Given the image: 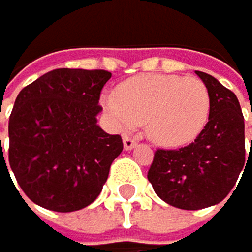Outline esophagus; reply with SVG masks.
<instances>
[{
	"label": "esophagus",
	"instance_id": "obj_1",
	"mask_svg": "<svg viewBox=\"0 0 252 252\" xmlns=\"http://www.w3.org/2000/svg\"><path fill=\"white\" fill-rule=\"evenodd\" d=\"M135 145H137V140L134 139V137L127 135V134H125V135H123V147H125V150H126V151L132 150Z\"/></svg>",
	"mask_w": 252,
	"mask_h": 252
}]
</instances>
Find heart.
<instances>
[{
	"mask_svg": "<svg viewBox=\"0 0 252 252\" xmlns=\"http://www.w3.org/2000/svg\"><path fill=\"white\" fill-rule=\"evenodd\" d=\"M118 127L145 123L147 135L159 147L178 148L203 131L210 115V94L200 79L148 74L123 82L117 94L101 97Z\"/></svg>",
	"mask_w": 252,
	"mask_h": 252,
	"instance_id": "1",
	"label": "heart"
}]
</instances>
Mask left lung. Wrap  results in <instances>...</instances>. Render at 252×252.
Here are the masks:
<instances>
[{
	"instance_id": "1",
	"label": "left lung",
	"mask_w": 252,
	"mask_h": 252,
	"mask_svg": "<svg viewBox=\"0 0 252 252\" xmlns=\"http://www.w3.org/2000/svg\"><path fill=\"white\" fill-rule=\"evenodd\" d=\"M195 74L210 94L208 123L188 147L158 150L148 170L158 197L181 210H200L224 200L245 165V120L237 96L213 75Z\"/></svg>"
}]
</instances>
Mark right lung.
<instances>
[{
    "label": "right lung",
    "instance_id": "1",
    "mask_svg": "<svg viewBox=\"0 0 252 252\" xmlns=\"http://www.w3.org/2000/svg\"><path fill=\"white\" fill-rule=\"evenodd\" d=\"M110 77L107 71L55 69L18 93L9 118V164L36 205L67 213L101 194L123 151L121 137L97 125L99 96ZM1 164L7 170L2 151Z\"/></svg>",
    "mask_w": 252,
    "mask_h": 252
}]
</instances>
